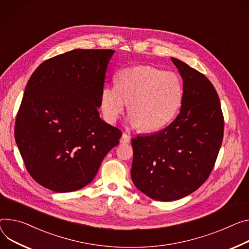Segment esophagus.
<instances>
[{
    "label": "esophagus",
    "mask_w": 249,
    "mask_h": 249,
    "mask_svg": "<svg viewBox=\"0 0 249 249\" xmlns=\"http://www.w3.org/2000/svg\"><path fill=\"white\" fill-rule=\"evenodd\" d=\"M131 141V137L129 136V135H127L126 133H123L122 134V137H121V139H120V143H122V144H127V143H129Z\"/></svg>",
    "instance_id": "esophagus-1"
}]
</instances>
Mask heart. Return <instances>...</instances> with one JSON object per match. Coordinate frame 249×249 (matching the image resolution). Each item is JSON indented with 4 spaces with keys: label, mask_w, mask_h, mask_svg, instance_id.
<instances>
[{
    "label": "heart",
    "mask_w": 249,
    "mask_h": 249,
    "mask_svg": "<svg viewBox=\"0 0 249 249\" xmlns=\"http://www.w3.org/2000/svg\"><path fill=\"white\" fill-rule=\"evenodd\" d=\"M183 97V83L176 73L137 65L120 71L118 84L103 87L101 108L106 120L114 123L128 103L131 126L155 131L174 118Z\"/></svg>",
    "instance_id": "heart-1"
}]
</instances>
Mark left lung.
<instances>
[{
  "instance_id": "left-lung-1",
  "label": "left lung",
  "mask_w": 249,
  "mask_h": 249,
  "mask_svg": "<svg viewBox=\"0 0 249 249\" xmlns=\"http://www.w3.org/2000/svg\"><path fill=\"white\" fill-rule=\"evenodd\" d=\"M171 59L183 78L178 115L162 131L132 139L133 183L161 201L185 197L206 182L222 143L224 124L212 82L187 63Z\"/></svg>"
}]
</instances>
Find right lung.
Masks as SVG:
<instances>
[{
  "label": "right lung",
  "instance_id": "1",
  "mask_svg": "<svg viewBox=\"0 0 249 249\" xmlns=\"http://www.w3.org/2000/svg\"><path fill=\"white\" fill-rule=\"evenodd\" d=\"M113 50L75 49L43 61L32 74L17 115L15 139L40 186L74 192L96 176L122 132L98 108Z\"/></svg>",
  "mask_w": 249,
  "mask_h": 249
}]
</instances>
